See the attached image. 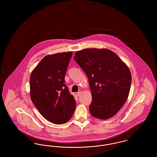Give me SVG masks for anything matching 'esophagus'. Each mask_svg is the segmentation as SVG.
<instances>
[{
	"label": "esophagus",
	"instance_id": "34e87169",
	"mask_svg": "<svg viewBox=\"0 0 157 157\" xmlns=\"http://www.w3.org/2000/svg\"><path fill=\"white\" fill-rule=\"evenodd\" d=\"M81 94H82L81 91H79V92H78L76 93V95H77L78 97H79V96L81 95Z\"/></svg>",
	"mask_w": 157,
	"mask_h": 157
}]
</instances>
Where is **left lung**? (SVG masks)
Instances as JSON below:
<instances>
[{"instance_id":"1","label":"left lung","mask_w":157,"mask_h":157,"mask_svg":"<svg viewBox=\"0 0 157 157\" xmlns=\"http://www.w3.org/2000/svg\"><path fill=\"white\" fill-rule=\"evenodd\" d=\"M75 61L87 76L92 100L91 115L106 120L114 116L127 101L132 77L127 65L107 49H85L78 51Z\"/></svg>"}]
</instances>
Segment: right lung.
Here are the masks:
<instances>
[{"label":"right lung","instance_id":"obj_1","mask_svg":"<svg viewBox=\"0 0 157 157\" xmlns=\"http://www.w3.org/2000/svg\"><path fill=\"white\" fill-rule=\"evenodd\" d=\"M72 52L46 56L30 77L33 104L45 118L55 124H63L74 114L76 101L65 84V75Z\"/></svg>","mask_w":157,"mask_h":157}]
</instances>
